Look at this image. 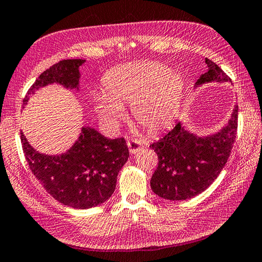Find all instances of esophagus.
Returning a JSON list of instances; mask_svg holds the SVG:
<instances>
[{"label": "esophagus", "mask_w": 262, "mask_h": 262, "mask_svg": "<svg viewBox=\"0 0 262 262\" xmlns=\"http://www.w3.org/2000/svg\"><path fill=\"white\" fill-rule=\"evenodd\" d=\"M127 147H129V150L131 154H136V152L140 151L142 149V144L139 140L131 139L127 141Z\"/></svg>", "instance_id": "esophagus-1"}]
</instances>
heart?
<instances>
[{
    "label": "heart",
    "mask_w": 262,
    "mask_h": 262,
    "mask_svg": "<svg viewBox=\"0 0 262 262\" xmlns=\"http://www.w3.org/2000/svg\"><path fill=\"white\" fill-rule=\"evenodd\" d=\"M181 74L161 62L141 60L121 65L103 76L105 96H98L97 110L115 122L122 106L131 103L135 121L149 131H159L176 117L184 96Z\"/></svg>",
    "instance_id": "b5f03b06"
}]
</instances>
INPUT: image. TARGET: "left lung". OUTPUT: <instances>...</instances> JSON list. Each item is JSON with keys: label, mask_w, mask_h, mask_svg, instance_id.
<instances>
[{"label": "left lung", "mask_w": 262, "mask_h": 262, "mask_svg": "<svg viewBox=\"0 0 262 262\" xmlns=\"http://www.w3.org/2000/svg\"><path fill=\"white\" fill-rule=\"evenodd\" d=\"M208 72L196 84L228 82L230 77L210 59ZM238 107L228 125L214 136L201 138L186 131L180 122L149 146L159 156V166L151 177L150 187L156 195L171 201H185L201 194L213 182L228 161L237 135Z\"/></svg>", "instance_id": "8db88e82"}]
</instances>
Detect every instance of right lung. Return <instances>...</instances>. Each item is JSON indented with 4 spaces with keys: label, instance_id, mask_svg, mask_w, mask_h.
Wrapping results in <instances>:
<instances>
[{
    "label": "right lung",
    "instance_id": "obj_1",
    "mask_svg": "<svg viewBox=\"0 0 262 262\" xmlns=\"http://www.w3.org/2000/svg\"><path fill=\"white\" fill-rule=\"evenodd\" d=\"M82 59L58 61L39 75L28 89V96L38 88L57 82L77 88ZM21 146L32 173L49 194L63 205L90 209L107 201L116 187L117 174L129 157L124 138L107 139L90 127H83L76 144L66 154L47 156L29 146L20 132Z\"/></svg>",
    "mask_w": 262,
    "mask_h": 262
}]
</instances>
